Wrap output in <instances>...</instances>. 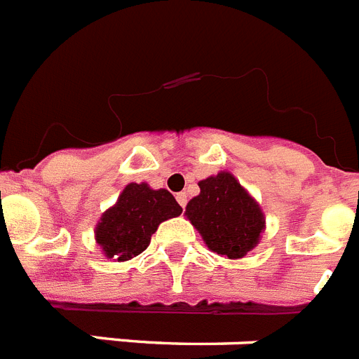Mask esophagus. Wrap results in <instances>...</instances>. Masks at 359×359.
Wrapping results in <instances>:
<instances>
[{
	"instance_id": "esophagus-1",
	"label": "esophagus",
	"mask_w": 359,
	"mask_h": 359,
	"mask_svg": "<svg viewBox=\"0 0 359 359\" xmlns=\"http://www.w3.org/2000/svg\"><path fill=\"white\" fill-rule=\"evenodd\" d=\"M177 203H179L182 208H186V203H188V195L186 194H177Z\"/></svg>"
}]
</instances>
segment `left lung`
Returning <instances> with one entry per match:
<instances>
[{"mask_svg": "<svg viewBox=\"0 0 359 359\" xmlns=\"http://www.w3.org/2000/svg\"><path fill=\"white\" fill-rule=\"evenodd\" d=\"M199 188L201 194L186 206L191 225L199 230L210 250L243 258L264 230L260 206L230 173L201 180Z\"/></svg>", "mask_w": 359, "mask_h": 359, "instance_id": "obj_1", "label": "left lung"}]
</instances>
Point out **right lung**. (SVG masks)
<instances>
[{
	"mask_svg": "<svg viewBox=\"0 0 359 359\" xmlns=\"http://www.w3.org/2000/svg\"><path fill=\"white\" fill-rule=\"evenodd\" d=\"M180 212L182 208L168 189L133 182L119 195L116 206L101 215L95 240L109 258L125 262L144 252L160 223Z\"/></svg>",
	"mask_w": 359,
	"mask_h": 359,
	"instance_id": "obj_1",
	"label": "right lung"
}]
</instances>
